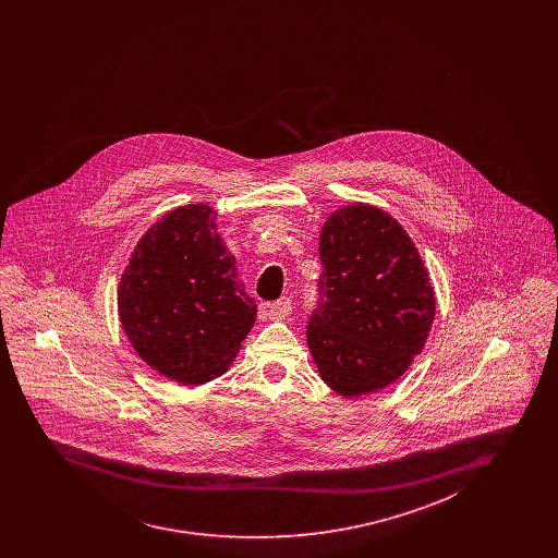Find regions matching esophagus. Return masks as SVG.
<instances>
[{
    "label": "esophagus",
    "mask_w": 558,
    "mask_h": 558,
    "mask_svg": "<svg viewBox=\"0 0 558 558\" xmlns=\"http://www.w3.org/2000/svg\"><path fill=\"white\" fill-rule=\"evenodd\" d=\"M266 313H268V317L274 319V322H282V319L290 317V313H292V303H290V299L282 296V299L274 301V303L266 304Z\"/></svg>",
    "instance_id": "esophagus-1"
}]
</instances>
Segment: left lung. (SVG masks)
Here are the masks:
<instances>
[{
    "instance_id": "8db88e82",
    "label": "left lung",
    "mask_w": 558,
    "mask_h": 558,
    "mask_svg": "<svg viewBox=\"0 0 558 558\" xmlns=\"http://www.w3.org/2000/svg\"><path fill=\"white\" fill-rule=\"evenodd\" d=\"M319 257L306 341L322 378L350 399L385 389L422 352L434 323L420 252L385 210L350 204L323 225Z\"/></svg>"
}]
</instances>
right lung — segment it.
I'll use <instances>...</instances> for the list:
<instances>
[{
  "instance_id": "1",
  "label": "right lung",
  "mask_w": 558,
  "mask_h": 558,
  "mask_svg": "<svg viewBox=\"0 0 558 558\" xmlns=\"http://www.w3.org/2000/svg\"><path fill=\"white\" fill-rule=\"evenodd\" d=\"M215 217L206 204L171 210L141 236L120 278L126 338L151 368L182 385L227 371L257 313Z\"/></svg>"
}]
</instances>
